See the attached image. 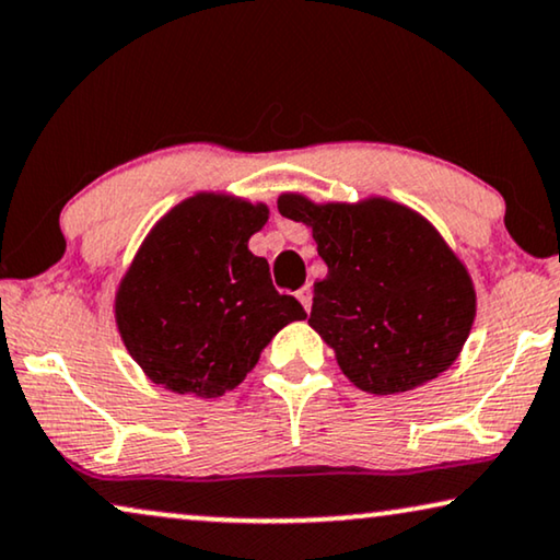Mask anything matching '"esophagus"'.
<instances>
[{
	"instance_id": "obj_1",
	"label": "esophagus",
	"mask_w": 560,
	"mask_h": 560,
	"mask_svg": "<svg viewBox=\"0 0 560 560\" xmlns=\"http://www.w3.org/2000/svg\"><path fill=\"white\" fill-rule=\"evenodd\" d=\"M298 301H301L303 303V308L305 311H311V301H313V295H311V288L308 285H305V288H301V290H298Z\"/></svg>"
}]
</instances>
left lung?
Returning a JSON list of instances; mask_svg holds the SVG:
<instances>
[{"instance_id":"obj_1","label":"left lung","mask_w":560,"mask_h":560,"mask_svg":"<svg viewBox=\"0 0 560 560\" xmlns=\"http://www.w3.org/2000/svg\"><path fill=\"white\" fill-rule=\"evenodd\" d=\"M278 211L311 226L328 275L313 285L308 324L359 389L408 393L456 362L477 293L431 221L387 198L313 203L282 194Z\"/></svg>"}]
</instances>
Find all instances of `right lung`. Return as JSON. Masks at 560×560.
<instances>
[{
  "instance_id": "right-lung-1",
  "label": "right lung",
  "mask_w": 560,
  "mask_h": 560,
  "mask_svg": "<svg viewBox=\"0 0 560 560\" xmlns=\"http://www.w3.org/2000/svg\"><path fill=\"white\" fill-rule=\"evenodd\" d=\"M265 203L196 194L152 226L119 282L114 316L142 372L178 395L221 397L305 311L249 252Z\"/></svg>"
}]
</instances>
